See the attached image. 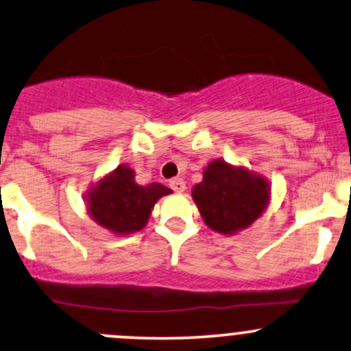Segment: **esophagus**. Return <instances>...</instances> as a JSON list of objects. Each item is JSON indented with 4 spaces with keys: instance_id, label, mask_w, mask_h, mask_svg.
<instances>
[{
    "instance_id": "esophagus-1",
    "label": "esophagus",
    "mask_w": 351,
    "mask_h": 351,
    "mask_svg": "<svg viewBox=\"0 0 351 351\" xmlns=\"http://www.w3.org/2000/svg\"><path fill=\"white\" fill-rule=\"evenodd\" d=\"M169 186H171V190L176 191V193H183L184 188H186V183H184L182 178H173L171 182H169Z\"/></svg>"
}]
</instances>
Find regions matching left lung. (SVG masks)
<instances>
[{
    "mask_svg": "<svg viewBox=\"0 0 351 351\" xmlns=\"http://www.w3.org/2000/svg\"><path fill=\"white\" fill-rule=\"evenodd\" d=\"M271 186L265 176L225 160H213L203 169V182L191 190L208 228L237 234L252 226L269 203Z\"/></svg>",
    "mask_w": 351,
    "mask_h": 351,
    "instance_id": "obj_1",
    "label": "left lung"
}]
</instances>
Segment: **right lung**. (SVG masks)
Returning <instances> with one entry per match:
<instances>
[{"mask_svg":"<svg viewBox=\"0 0 351 351\" xmlns=\"http://www.w3.org/2000/svg\"><path fill=\"white\" fill-rule=\"evenodd\" d=\"M173 193L161 183L138 184L128 165H119L88 190L84 202L91 219L110 233L125 237L140 232L161 196Z\"/></svg>","mask_w":351,"mask_h":351,"instance_id":"obj_1","label":"right lung"}]
</instances>
